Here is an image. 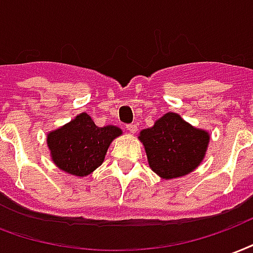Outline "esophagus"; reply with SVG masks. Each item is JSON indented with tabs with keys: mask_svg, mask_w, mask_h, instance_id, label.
<instances>
[{
	"mask_svg": "<svg viewBox=\"0 0 253 253\" xmlns=\"http://www.w3.org/2000/svg\"><path fill=\"white\" fill-rule=\"evenodd\" d=\"M126 130L128 132H131V134H134V132L138 131V126H136L135 123H131V125H126Z\"/></svg>",
	"mask_w": 253,
	"mask_h": 253,
	"instance_id": "1",
	"label": "esophagus"
}]
</instances>
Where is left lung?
I'll return each mask as SVG.
<instances>
[{
    "instance_id": "obj_1",
    "label": "left lung",
    "mask_w": 253,
    "mask_h": 253,
    "mask_svg": "<svg viewBox=\"0 0 253 253\" xmlns=\"http://www.w3.org/2000/svg\"><path fill=\"white\" fill-rule=\"evenodd\" d=\"M149 165L162 178H177L193 171L203 161L209 134L194 128L179 117L168 112L154 126L141 131Z\"/></svg>"
}]
</instances>
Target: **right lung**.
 Masks as SVG:
<instances>
[{
  "instance_id": "right-lung-1",
  "label": "right lung",
  "mask_w": 253,
  "mask_h": 253,
  "mask_svg": "<svg viewBox=\"0 0 253 253\" xmlns=\"http://www.w3.org/2000/svg\"><path fill=\"white\" fill-rule=\"evenodd\" d=\"M122 134L115 126L98 127L85 112L48 134L52 160L60 169L78 177L88 175L104 161L114 138Z\"/></svg>"
}]
</instances>
